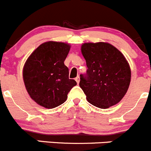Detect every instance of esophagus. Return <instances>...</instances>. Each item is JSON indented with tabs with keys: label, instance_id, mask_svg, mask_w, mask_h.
Instances as JSON below:
<instances>
[{
	"label": "esophagus",
	"instance_id": "1",
	"mask_svg": "<svg viewBox=\"0 0 151 151\" xmlns=\"http://www.w3.org/2000/svg\"><path fill=\"white\" fill-rule=\"evenodd\" d=\"M75 80L77 82V83H79V81H80V77H79V76H77L75 78Z\"/></svg>",
	"mask_w": 151,
	"mask_h": 151
}]
</instances>
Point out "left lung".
I'll return each mask as SVG.
<instances>
[{
    "label": "left lung",
    "mask_w": 151,
    "mask_h": 151,
    "mask_svg": "<svg viewBox=\"0 0 151 151\" xmlns=\"http://www.w3.org/2000/svg\"><path fill=\"white\" fill-rule=\"evenodd\" d=\"M86 60V76L81 75L79 86L92 105L108 109L118 104L128 91L131 72L126 57L107 42H86L81 47Z\"/></svg>",
    "instance_id": "obj_1"
}]
</instances>
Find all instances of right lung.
Segmentation results:
<instances>
[{"label": "right lung", "mask_w": 151, "mask_h": 151, "mask_svg": "<svg viewBox=\"0 0 151 151\" xmlns=\"http://www.w3.org/2000/svg\"><path fill=\"white\" fill-rule=\"evenodd\" d=\"M70 49L68 43L48 41L28 56L23 70L25 89L31 99L46 109L65 103L68 92L77 84L69 78L64 62Z\"/></svg>", "instance_id": "right-lung-1"}]
</instances>
